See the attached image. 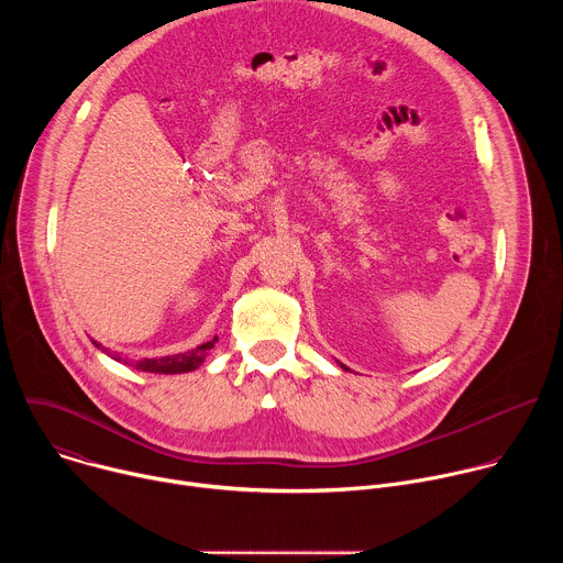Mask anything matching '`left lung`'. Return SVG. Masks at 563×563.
Listing matches in <instances>:
<instances>
[{"label": "left lung", "instance_id": "1", "mask_svg": "<svg viewBox=\"0 0 563 563\" xmlns=\"http://www.w3.org/2000/svg\"><path fill=\"white\" fill-rule=\"evenodd\" d=\"M339 365H341V367H343V369H345V372H350V367H345V365H343V363H339Z\"/></svg>", "mask_w": 563, "mask_h": 563}]
</instances>
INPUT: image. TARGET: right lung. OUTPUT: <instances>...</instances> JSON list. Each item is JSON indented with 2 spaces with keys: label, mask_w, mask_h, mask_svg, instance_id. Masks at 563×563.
<instances>
[{
  "label": "right lung",
  "mask_w": 563,
  "mask_h": 563,
  "mask_svg": "<svg viewBox=\"0 0 563 563\" xmlns=\"http://www.w3.org/2000/svg\"><path fill=\"white\" fill-rule=\"evenodd\" d=\"M216 341L218 339L207 341V343H202V345H198V347H194V350H189L185 354H172V356H163V358H142V361H135L133 367L140 369V372H151V374H185V372H194V369H198L205 363V358H207L209 350L216 345ZM93 345L98 350H102L107 356H111L113 361L129 365V361H122L120 354L111 352L109 347H102L98 341H93Z\"/></svg>",
  "instance_id": "obj_1"
}]
</instances>
